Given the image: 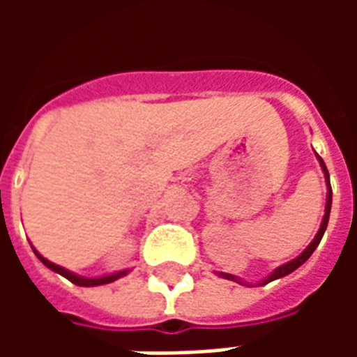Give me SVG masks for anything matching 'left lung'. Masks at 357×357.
I'll use <instances>...</instances> for the list:
<instances>
[{"instance_id":"8db88e82","label":"left lung","mask_w":357,"mask_h":357,"mask_svg":"<svg viewBox=\"0 0 357 357\" xmlns=\"http://www.w3.org/2000/svg\"><path fill=\"white\" fill-rule=\"evenodd\" d=\"M317 156V160H319V166H321L323 174H325V183H327V202H325V214H323V220H321V225H319V231L315 233L314 241L307 245L302 252H300L294 260H291V262L283 264V266H279L277 269H273L271 273H269L264 281H260L258 284H268L271 283V281H275V279H281V277L289 275V273H292L294 269H298L302 264L306 262L310 256L314 255V250L317 248V245H319V241H321L323 233H325V229H327V224H329V214H331V202H333V191H331V181H329V172H327V166H325V162H323V158L319 155ZM218 275L224 277V279H229V281H235V283H241V284H247V287H250L248 283H245V281H241L239 277L235 275H229V273H222V271H218Z\"/></svg>"}]
</instances>
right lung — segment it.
<instances>
[{"instance_id": "obj_1", "label": "right lung", "mask_w": 357, "mask_h": 357, "mask_svg": "<svg viewBox=\"0 0 357 357\" xmlns=\"http://www.w3.org/2000/svg\"><path fill=\"white\" fill-rule=\"evenodd\" d=\"M34 255L42 260L43 266H47V268L51 269V271H55V273H59V275L66 277L70 283L78 284V287H99V284H107V283H112V281H116V279H120V277H124L130 269H122V271H116V273H109V275H101V277H82V275H76V273H73V271H68V269L61 268V266H57V264L50 262L47 258H43L38 250L34 248Z\"/></svg>"}]
</instances>
